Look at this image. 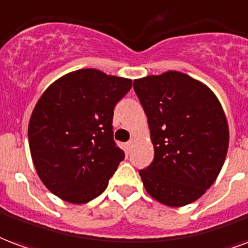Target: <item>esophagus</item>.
I'll return each mask as SVG.
<instances>
[{
    "instance_id": "obj_1",
    "label": "esophagus",
    "mask_w": 248,
    "mask_h": 248,
    "mask_svg": "<svg viewBox=\"0 0 248 248\" xmlns=\"http://www.w3.org/2000/svg\"><path fill=\"white\" fill-rule=\"evenodd\" d=\"M132 146H133V140H129V141L125 144V152L126 153H129L132 151Z\"/></svg>"
}]
</instances>
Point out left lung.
<instances>
[{
    "label": "left lung",
    "instance_id": "obj_1",
    "mask_svg": "<svg viewBox=\"0 0 248 248\" xmlns=\"http://www.w3.org/2000/svg\"><path fill=\"white\" fill-rule=\"evenodd\" d=\"M155 158L139 171L148 194L170 207L205 194L225 162L229 125L209 87L178 71L136 79Z\"/></svg>",
    "mask_w": 248,
    "mask_h": 248
}]
</instances>
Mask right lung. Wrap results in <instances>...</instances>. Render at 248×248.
<instances>
[{"label": "right lung", "mask_w": 248, "mask_h": 248, "mask_svg": "<svg viewBox=\"0 0 248 248\" xmlns=\"http://www.w3.org/2000/svg\"><path fill=\"white\" fill-rule=\"evenodd\" d=\"M131 87V79L86 68L43 92L30 117L29 145L52 194L86 203L106 190L125 156L113 140V108Z\"/></svg>", "instance_id": "1"}]
</instances>
